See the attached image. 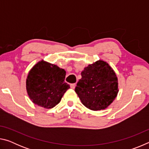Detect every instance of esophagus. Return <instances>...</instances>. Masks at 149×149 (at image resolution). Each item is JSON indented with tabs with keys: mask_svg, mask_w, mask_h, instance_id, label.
Returning <instances> with one entry per match:
<instances>
[{
	"mask_svg": "<svg viewBox=\"0 0 149 149\" xmlns=\"http://www.w3.org/2000/svg\"><path fill=\"white\" fill-rule=\"evenodd\" d=\"M70 87H71L72 89H74L75 87V84H72L71 85H70Z\"/></svg>",
	"mask_w": 149,
	"mask_h": 149,
	"instance_id": "1",
	"label": "esophagus"
}]
</instances>
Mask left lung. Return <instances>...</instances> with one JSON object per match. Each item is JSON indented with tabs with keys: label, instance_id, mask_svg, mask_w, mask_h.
<instances>
[{
	"label": "left lung",
	"instance_id": "obj_1",
	"mask_svg": "<svg viewBox=\"0 0 149 149\" xmlns=\"http://www.w3.org/2000/svg\"><path fill=\"white\" fill-rule=\"evenodd\" d=\"M75 91L85 107L94 111L104 110L117 97L118 77L107 62L97 60L81 72Z\"/></svg>",
	"mask_w": 149,
	"mask_h": 149
}]
</instances>
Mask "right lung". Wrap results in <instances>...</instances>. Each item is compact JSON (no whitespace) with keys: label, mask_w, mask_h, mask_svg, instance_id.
Returning <instances> with one entry per match:
<instances>
[{"label":"right lung","mask_w":149,"mask_h":149,"mask_svg":"<svg viewBox=\"0 0 149 149\" xmlns=\"http://www.w3.org/2000/svg\"><path fill=\"white\" fill-rule=\"evenodd\" d=\"M65 71L56 65L41 60L30 70L26 90L35 104L52 108L60 102L70 85L64 81Z\"/></svg>","instance_id":"1"}]
</instances>
